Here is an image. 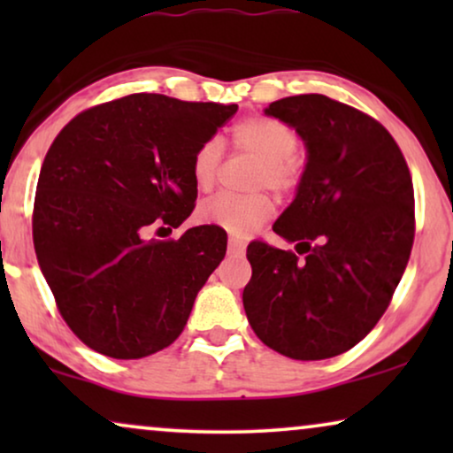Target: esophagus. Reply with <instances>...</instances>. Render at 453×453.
Wrapping results in <instances>:
<instances>
[{
  "mask_svg": "<svg viewBox=\"0 0 453 453\" xmlns=\"http://www.w3.org/2000/svg\"><path fill=\"white\" fill-rule=\"evenodd\" d=\"M245 247H247L245 241L228 239V253H231V256H243Z\"/></svg>",
  "mask_w": 453,
  "mask_h": 453,
  "instance_id": "1",
  "label": "esophagus"
}]
</instances>
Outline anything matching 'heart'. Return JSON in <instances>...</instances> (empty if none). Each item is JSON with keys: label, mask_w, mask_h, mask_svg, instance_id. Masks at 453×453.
<instances>
[{"label": "heart", "mask_w": 453, "mask_h": 453, "mask_svg": "<svg viewBox=\"0 0 453 453\" xmlns=\"http://www.w3.org/2000/svg\"><path fill=\"white\" fill-rule=\"evenodd\" d=\"M233 150L257 158L251 188H268L278 196H287L299 188L307 158L299 148V134L290 123L270 115H251L237 121L231 129ZM222 165V144L206 140L191 157V179L200 191L214 188ZM274 203L265 194H219L200 206L203 225L225 228L234 237H247L270 220Z\"/></svg>", "instance_id": "obj_1"}]
</instances>
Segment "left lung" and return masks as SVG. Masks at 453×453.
<instances>
[{"mask_svg":"<svg viewBox=\"0 0 453 453\" xmlns=\"http://www.w3.org/2000/svg\"><path fill=\"white\" fill-rule=\"evenodd\" d=\"M265 115L290 123L309 158L274 225L296 251L250 243L243 307L272 350L321 361L361 342L392 303L414 243L412 177L392 134L350 104L299 95Z\"/></svg>","mask_w":453,"mask_h":453,"instance_id":"8db88e82","label":"left lung"}]
</instances>
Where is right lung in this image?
<instances>
[{
  "label": "right lung",
  "instance_id": "obj_1",
  "mask_svg": "<svg viewBox=\"0 0 453 453\" xmlns=\"http://www.w3.org/2000/svg\"><path fill=\"white\" fill-rule=\"evenodd\" d=\"M234 113L237 104L140 92L82 111L53 140L36 183L35 251L61 318L88 349L127 361L183 332L225 257V233H150L194 212L191 157Z\"/></svg>",
  "mask_w": 453,
  "mask_h": 453
}]
</instances>
